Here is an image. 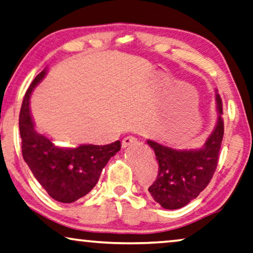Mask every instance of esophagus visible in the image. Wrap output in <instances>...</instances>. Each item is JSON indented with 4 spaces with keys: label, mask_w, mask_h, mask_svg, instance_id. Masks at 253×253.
Listing matches in <instances>:
<instances>
[{
    "label": "esophagus",
    "mask_w": 253,
    "mask_h": 253,
    "mask_svg": "<svg viewBox=\"0 0 253 253\" xmlns=\"http://www.w3.org/2000/svg\"><path fill=\"white\" fill-rule=\"evenodd\" d=\"M135 141H137V138L133 137V135H127V137H126L122 140V147L126 148V147H127V146L133 144V142H135Z\"/></svg>",
    "instance_id": "obj_1"
}]
</instances>
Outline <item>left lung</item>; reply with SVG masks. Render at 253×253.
<instances>
[{
    "label": "left lung",
    "instance_id": "left-lung-1",
    "mask_svg": "<svg viewBox=\"0 0 253 253\" xmlns=\"http://www.w3.org/2000/svg\"><path fill=\"white\" fill-rule=\"evenodd\" d=\"M218 119L214 130L203 147L189 151H177L159 142L147 140L154 149L159 163L156 180L148 188L153 199L169 210L187 206L210 182L218 166L222 137V101L215 94Z\"/></svg>",
    "mask_w": 253,
    "mask_h": 253
}]
</instances>
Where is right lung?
Instances as JSON below:
<instances>
[{"mask_svg":"<svg viewBox=\"0 0 253 253\" xmlns=\"http://www.w3.org/2000/svg\"><path fill=\"white\" fill-rule=\"evenodd\" d=\"M46 71L34 79L25 94L19 114L21 151L25 162L45 192L61 203H73L85 196L99 180L106 164L121 149L120 140L109 145L56 146L35 130L29 111V97Z\"/></svg>","mask_w":253,"mask_h":253,"instance_id":"right-lung-1","label":"right lung"}]
</instances>
